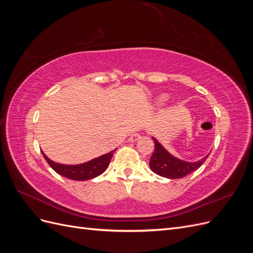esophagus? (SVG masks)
<instances>
[{
    "label": "esophagus",
    "instance_id": "34e87169",
    "mask_svg": "<svg viewBox=\"0 0 253 253\" xmlns=\"http://www.w3.org/2000/svg\"><path fill=\"white\" fill-rule=\"evenodd\" d=\"M140 134H138V133H134V134H132L131 136L128 137V140L131 141V142H135V141H137V140H139L140 139Z\"/></svg>",
    "mask_w": 253,
    "mask_h": 253
}]
</instances>
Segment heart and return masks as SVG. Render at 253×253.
<instances>
[{
  "label": "heart",
  "mask_w": 253,
  "mask_h": 253,
  "mask_svg": "<svg viewBox=\"0 0 253 253\" xmlns=\"http://www.w3.org/2000/svg\"><path fill=\"white\" fill-rule=\"evenodd\" d=\"M168 100V96L167 95H163V96H159L158 98V101L159 102H165Z\"/></svg>",
  "instance_id": "heart-1"
}]
</instances>
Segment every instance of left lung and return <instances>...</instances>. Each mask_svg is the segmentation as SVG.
I'll return each mask as SVG.
<instances>
[{
	"mask_svg": "<svg viewBox=\"0 0 253 253\" xmlns=\"http://www.w3.org/2000/svg\"><path fill=\"white\" fill-rule=\"evenodd\" d=\"M152 139L154 141L155 150L150 159V168L153 172L166 178L178 179L185 177L186 175L197 170L209 156L207 155L195 163L186 162V160H181L173 156L170 152H168L163 147V144L155 137H152Z\"/></svg>",
	"mask_w": 253,
	"mask_h": 253,
	"instance_id": "obj_1",
	"label": "left lung"
}]
</instances>
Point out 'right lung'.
I'll return each instance as SVG.
<instances>
[{
	"instance_id": "1",
	"label": "right lung",
	"mask_w": 253,
	"mask_h": 253,
	"mask_svg": "<svg viewBox=\"0 0 253 253\" xmlns=\"http://www.w3.org/2000/svg\"><path fill=\"white\" fill-rule=\"evenodd\" d=\"M115 150L106 153L104 155L91 159L89 162L79 164V165H63V164L55 163L45 155L43 151L41 152L45 160H46L48 165L58 174L73 180H88V179L97 177L99 175H101L106 170V168L109 167L111 163V159L113 157Z\"/></svg>"
}]
</instances>
